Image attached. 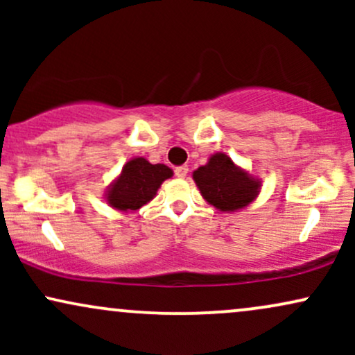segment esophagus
<instances>
[{"instance_id": "1", "label": "esophagus", "mask_w": 355, "mask_h": 355, "mask_svg": "<svg viewBox=\"0 0 355 355\" xmlns=\"http://www.w3.org/2000/svg\"><path fill=\"white\" fill-rule=\"evenodd\" d=\"M173 172H175V177H178V178H185V177H187V173H189V166H187V165L177 166V168H175Z\"/></svg>"}]
</instances>
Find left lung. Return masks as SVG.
Listing matches in <instances>:
<instances>
[{"label": "left lung", "mask_w": 355, "mask_h": 355, "mask_svg": "<svg viewBox=\"0 0 355 355\" xmlns=\"http://www.w3.org/2000/svg\"><path fill=\"white\" fill-rule=\"evenodd\" d=\"M193 180L207 202L222 211L243 209L259 193V182L235 166L225 153H215L193 172Z\"/></svg>", "instance_id": "obj_1"}]
</instances>
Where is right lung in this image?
<instances>
[{
	"mask_svg": "<svg viewBox=\"0 0 355 355\" xmlns=\"http://www.w3.org/2000/svg\"><path fill=\"white\" fill-rule=\"evenodd\" d=\"M166 165H152L145 158H133L123 166L118 180L108 191V203L118 210H137L150 202L158 187L172 177Z\"/></svg>",
	"mask_w": 355,
	"mask_h": 355,
	"instance_id": "right-lung-1",
	"label": "right lung"
}]
</instances>
